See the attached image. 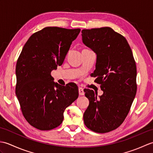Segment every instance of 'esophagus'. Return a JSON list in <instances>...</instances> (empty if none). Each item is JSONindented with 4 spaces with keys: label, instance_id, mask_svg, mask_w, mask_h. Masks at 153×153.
Listing matches in <instances>:
<instances>
[{
    "label": "esophagus",
    "instance_id": "esophagus-1",
    "mask_svg": "<svg viewBox=\"0 0 153 153\" xmlns=\"http://www.w3.org/2000/svg\"><path fill=\"white\" fill-rule=\"evenodd\" d=\"M78 91H79V95H85V92H84L83 89L82 88V87H79Z\"/></svg>",
    "mask_w": 153,
    "mask_h": 153
}]
</instances>
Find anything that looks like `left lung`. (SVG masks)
I'll return each instance as SVG.
<instances>
[{
    "label": "left lung",
    "mask_w": 153,
    "mask_h": 153,
    "mask_svg": "<svg viewBox=\"0 0 153 153\" xmlns=\"http://www.w3.org/2000/svg\"><path fill=\"white\" fill-rule=\"evenodd\" d=\"M83 43L97 54L93 76L103 94L85 89L89 105L84 112L85 125L91 130L104 134L122 124L130 110L137 92V68L126 39L111 27L82 31Z\"/></svg>",
    "instance_id": "8db88e82"
}]
</instances>
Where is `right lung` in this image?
<instances>
[{
	"label": "right lung",
	"instance_id": "right-lung-1",
	"mask_svg": "<svg viewBox=\"0 0 153 153\" xmlns=\"http://www.w3.org/2000/svg\"><path fill=\"white\" fill-rule=\"evenodd\" d=\"M80 29L47 27L29 38L16 67V95L27 122L40 130L59 126L64 112L79 96L74 83L62 86L52 70L61 66Z\"/></svg>",
	"mask_w": 153,
	"mask_h": 153
}]
</instances>
